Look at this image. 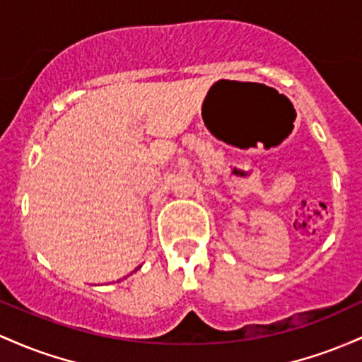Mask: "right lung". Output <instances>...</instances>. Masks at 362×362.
Segmentation results:
<instances>
[{"instance_id":"add662e5","label":"right lung","mask_w":362,"mask_h":362,"mask_svg":"<svg viewBox=\"0 0 362 362\" xmlns=\"http://www.w3.org/2000/svg\"><path fill=\"white\" fill-rule=\"evenodd\" d=\"M138 269H140V267H138ZM138 269H136V270H138Z\"/></svg>"}]
</instances>
